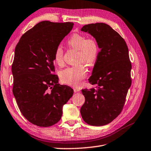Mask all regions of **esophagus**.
Segmentation results:
<instances>
[{
    "mask_svg": "<svg viewBox=\"0 0 151 151\" xmlns=\"http://www.w3.org/2000/svg\"><path fill=\"white\" fill-rule=\"evenodd\" d=\"M74 92H75V93H78V92H79V91H81V89H79V88H74Z\"/></svg>",
    "mask_w": 151,
    "mask_h": 151,
    "instance_id": "1",
    "label": "esophagus"
}]
</instances>
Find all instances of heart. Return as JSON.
<instances>
[{
    "mask_svg": "<svg viewBox=\"0 0 151 151\" xmlns=\"http://www.w3.org/2000/svg\"><path fill=\"white\" fill-rule=\"evenodd\" d=\"M67 44L72 48L78 51L77 62L84 63L89 66L93 65L96 61L99 54V45L94 38H88L86 36L75 33L68 39ZM63 49L58 45L55 50L53 60L57 64L63 63ZM88 74V70L83 65L67 67L60 73L63 83L72 86H80Z\"/></svg>",
    "mask_w": 151,
    "mask_h": 151,
    "instance_id": "obj_1",
    "label": "heart"
}]
</instances>
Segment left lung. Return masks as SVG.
<instances>
[{"label":"left lung","instance_id":"1","mask_svg":"<svg viewBox=\"0 0 151 151\" xmlns=\"http://www.w3.org/2000/svg\"><path fill=\"white\" fill-rule=\"evenodd\" d=\"M97 40L101 49L89 80L96 89H82L85 103L81 108L84 121L103 126L120 115L132 84L129 49L122 36L109 25L89 24L81 28Z\"/></svg>","mask_w":151,"mask_h":151}]
</instances>
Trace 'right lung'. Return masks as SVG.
Returning a JSON list of instances; mask_svg holds the SVG:
<instances>
[{"label": "right lung", "instance_id": "1", "mask_svg": "<svg viewBox=\"0 0 151 151\" xmlns=\"http://www.w3.org/2000/svg\"><path fill=\"white\" fill-rule=\"evenodd\" d=\"M74 23L40 22L21 36L12 65L13 94L21 113L38 127L57 123L63 106L74 93L70 87L58 84L53 53Z\"/></svg>", "mask_w": 151, "mask_h": 151}]
</instances>
